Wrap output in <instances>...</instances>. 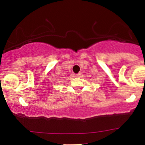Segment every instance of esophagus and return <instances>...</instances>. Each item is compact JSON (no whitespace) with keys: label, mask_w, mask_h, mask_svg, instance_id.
<instances>
[{"label":"esophagus","mask_w":145,"mask_h":145,"mask_svg":"<svg viewBox=\"0 0 145 145\" xmlns=\"http://www.w3.org/2000/svg\"><path fill=\"white\" fill-rule=\"evenodd\" d=\"M82 76V73H78V74H76V77H81Z\"/></svg>","instance_id":"esophagus-1"}]
</instances>
